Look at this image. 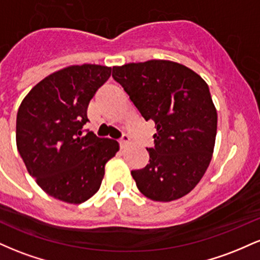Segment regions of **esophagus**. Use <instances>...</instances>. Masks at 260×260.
Listing matches in <instances>:
<instances>
[{"label":"esophagus","instance_id":"esophagus-1","mask_svg":"<svg viewBox=\"0 0 260 260\" xmlns=\"http://www.w3.org/2000/svg\"><path fill=\"white\" fill-rule=\"evenodd\" d=\"M118 142H120V145H121V148H126L128 144H129V142H131V138L127 136V134H123V136L121 137L120 139H118Z\"/></svg>","mask_w":260,"mask_h":260}]
</instances>
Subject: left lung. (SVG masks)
I'll return each mask as SVG.
<instances>
[{
  "mask_svg": "<svg viewBox=\"0 0 260 260\" xmlns=\"http://www.w3.org/2000/svg\"><path fill=\"white\" fill-rule=\"evenodd\" d=\"M145 121H154L149 164L131 174L142 194L171 202L188 194L207 171L215 145L217 113L209 86L186 66L150 59L112 68Z\"/></svg>",
  "mask_w": 260,
  "mask_h": 260,
  "instance_id": "left-lung-1",
  "label": "left lung"
}]
</instances>
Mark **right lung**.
<instances>
[{
	"mask_svg": "<svg viewBox=\"0 0 260 260\" xmlns=\"http://www.w3.org/2000/svg\"><path fill=\"white\" fill-rule=\"evenodd\" d=\"M111 67L70 66L39 82L17 113L16 140L26 170L49 196L80 204L99 190L116 140L83 133L86 110Z\"/></svg>",
	"mask_w": 260,
	"mask_h": 260,
	"instance_id": "add662e5",
	"label": "right lung"
}]
</instances>
